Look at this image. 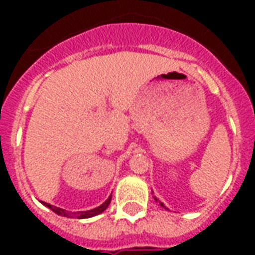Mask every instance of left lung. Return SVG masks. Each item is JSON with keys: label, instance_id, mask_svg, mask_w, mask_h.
Instances as JSON below:
<instances>
[{"label": "left lung", "instance_id": "1", "mask_svg": "<svg viewBox=\"0 0 255 255\" xmlns=\"http://www.w3.org/2000/svg\"><path fill=\"white\" fill-rule=\"evenodd\" d=\"M161 206H164V205H162V203H161Z\"/></svg>", "mask_w": 255, "mask_h": 255}]
</instances>
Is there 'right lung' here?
I'll return each mask as SVG.
<instances>
[{
    "mask_svg": "<svg viewBox=\"0 0 255 255\" xmlns=\"http://www.w3.org/2000/svg\"><path fill=\"white\" fill-rule=\"evenodd\" d=\"M111 199H112V195L108 199H106L105 202L102 203L101 206H98V208L95 209H91V210H86V212H79V213H73V212H67V210H64V209L61 208H57V206H53V205H50V203H46L45 202V205H46L47 208L52 209L54 213H57L58 216H64V217H71V219H89V217H93V216H97V214L102 213L104 210H105L108 206H109V203H111Z\"/></svg>",
    "mask_w": 255,
    "mask_h": 255,
    "instance_id": "add662e5",
    "label": "right lung"
}]
</instances>
